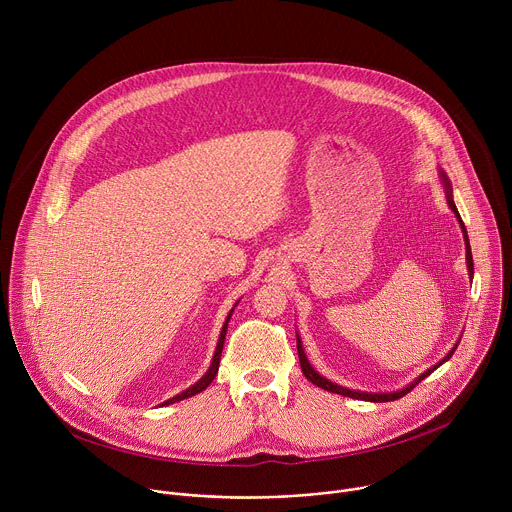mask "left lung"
I'll list each match as a JSON object with an SVG mask.
<instances>
[{
  "label": "left lung",
  "instance_id": "1",
  "mask_svg": "<svg viewBox=\"0 0 512 512\" xmlns=\"http://www.w3.org/2000/svg\"><path fill=\"white\" fill-rule=\"evenodd\" d=\"M442 180H444V184H446V196H448V204H450V208L458 214V208H456V204H454V198H452V186H450V180H448V176L442 172ZM458 218H460V214H458ZM460 225H462V231H464V241H466V261H468V271H470V277H474V261H472V251H470V241H468V235H466V227H464V223L460 221ZM458 348V346H456ZM454 348V350H456ZM454 350L440 362V364H444L452 354H454ZM298 354H300V364H302V373H304V377L310 381V383H314L316 387H320V389H324V391H330V393H336V395H344V397H352V399H362V401H375V403H385V401H395V399H399V397H403V395H407L415 385H419L427 375H431L433 373V369H437L440 367V364H435L433 369H429L427 373H423L417 381H413L407 389H401V391H397V393H358V391H350V389H346V387H340V385H336V383H330L328 379H324V377H320L312 367H310V362H308V358H306V354H304V348H302V340H300V336H298Z\"/></svg>",
  "mask_w": 512,
  "mask_h": 512
}]
</instances>
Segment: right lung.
Here are the masks:
<instances>
[{"label": "right lung", "mask_w": 512, "mask_h": 512, "mask_svg": "<svg viewBox=\"0 0 512 512\" xmlns=\"http://www.w3.org/2000/svg\"><path fill=\"white\" fill-rule=\"evenodd\" d=\"M231 316H233V312L229 314V318H227V322H225V326H223V332H221V336H218V344H216V350H214V356H212V364H210V369H208V373L196 383V385H192L190 389H186L184 393H180V395H176V397H172V399H168L164 405H170V403H176V401H182V399H188V397H192V395H198L200 391H204L212 381H214V377H216V373H218V362H221V354H223V346H225V336H227V326H229V320H231Z\"/></svg>", "instance_id": "obj_1"}]
</instances>
